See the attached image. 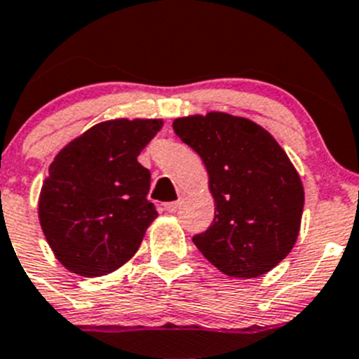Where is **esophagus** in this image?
<instances>
[{
    "label": "esophagus",
    "mask_w": 359,
    "mask_h": 359,
    "mask_svg": "<svg viewBox=\"0 0 359 359\" xmlns=\"http://www.w3.org/2000/svg\"><path fill=\"white\" fill-rule=\"evenodd\" d=\"M179 208H180V200H177V202H168V203H164V209H166L168 212H177L179 211Z\"/></svg>",
    "instance_id": "esophagus-1"
}]
</instances>
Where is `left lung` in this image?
<instances>
[{
	"label": "left lung",
	"instance_id": "8db88e82",
	"mask_svg": "<svg viewBox=\"0 0 359 359\" xmlns=\"http://www.w3.org/2000/svg\"><path fill=\"white\" fill-rule=\"evenodd\" d=\"M173 130L202 157L215 198L211 227L193 238L198 250L225 276L270 272L292 252L304 209L286 151L261 125L227 112L177 118Z\"/></svg>",
	"mask_w": 359,
	"mask_h": 359
}]
</instances>
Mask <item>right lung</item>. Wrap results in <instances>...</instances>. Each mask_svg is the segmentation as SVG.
<instances>
[{
    "mask_svg": "<svg viewBox=\"0 0 359 359\" xmlns=\"http://www.w3.org/2000/svg\"><path fill=\"white\" fill-rule=\"evenodd\" d=\"M163 119H109L55 156L39 195V222L55 257L82 277L112 273L134 256L157 218L150 172L137 156Z\"/></svg>",
    "mask_w": 359,
    "mask_h": 359,
    "instance_id": "right-lung-1",
    "label": "right lung"
}]
</instances>
